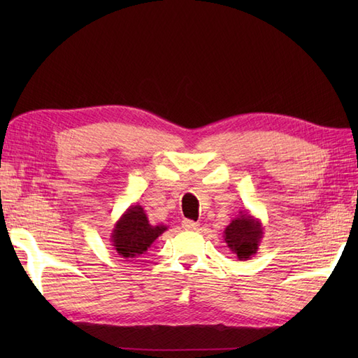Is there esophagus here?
<instances>
[{
  "label": "esophagus",
  "instance_id": "esophagus-1",
  "mask_svg": "<svg viewBox=\"0 0 358 358\" xmlns=\"http://www.w3.org/2000/svg\"><path fill=\"white\" fill-rule=\"evenodd\" d=\"M199 223L196 222H192V220H185L183 222V227L185 229H187V231H195V229H199Z\"/></svg>",
  "mask_w": 358,
  "mask_h": 358
}]
</instances>
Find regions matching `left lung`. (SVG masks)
Listing matches in <instances>:
<instances>
[{
  "label": "left lung",
  "instance_id": "left-lung-1",
  "mask_svg": "<svg viewBox=\"0 0 358 358\" xmlns=\"http://www.w3.org/2000/svg\"><path fill=\"white\" fill-rule=\"evenodd\" d=\"M263 223L249 212H240L224 229V241L238 260H250L263 238Z\"/></svg>",
  "mask_w": 358,
  "mask_h": 358
}]
</instances>
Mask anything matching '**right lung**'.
<instances>
[{
    "label": "right lung",
    "instance_id": "add662e5",
    "mask_svg": "<svg viewBox=\"0 0 358 358\" xmlns=\"http://www.w3.org/2000/svg\"><path fill=\"white\" fill-rule=\"evenodd\" d=\"M167 231L166 224H150L140 204L129 206L121 215L110 234L113 249L121 258H136L148 252L159 235Z\"/></svg>",
    "mask_w": 358,
    "mask_h": 358
}]
</instances>
